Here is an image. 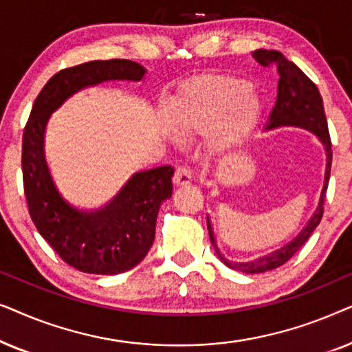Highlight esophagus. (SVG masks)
Masks as SVG:
<instances>
[{"label":"esophagus","mask_w":352,"mask_h":352,"mask_svg":"<svg viewBox=\"0 0 352 352\" xmlns=\"http://www.w3.org/2000/svg\"><path fill=\"white\" fill-rule=\"evenodd\" d=\"M173 182H175L176 186H187V184H190V182H192L190 171L187 170V168H182V166L176 168L175 177H173Z\"/></svg>","instance_id":"obj_1"}]
</instances>
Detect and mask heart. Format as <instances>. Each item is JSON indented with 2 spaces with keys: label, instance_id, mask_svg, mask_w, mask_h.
<instances>
[{
  "label": "heart",
  "instance_id": "obj_1",
  "mask_svg": "<svg viewBox=\"0 0 352 352\" xmlns=\"http://www.w3.org/2000/svg\"><path fill=\"white\" fill-rule=\"evenodd\" d=\"M264 112V99L248 80L228 74L195 76L170 99L163 129L171 141L206 134L218 155L237 151L253 136Z\"/></svg>",
  "mask_w": 352,
  "mask_h": 352
}]
</instances>
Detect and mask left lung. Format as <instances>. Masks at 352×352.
Listing matches in <instances>:
<instances>
[{"label":"left lung","instance_id":"left-lung-1","mask_svg":"<svg viewBox=\"0 0 352 352\" xmlns=\"http://www.w3.org/2000/svg\"><path fill=\"white\" fill-rule=\"evenodd\" d=\"M254 59H256L261 65L274 64L277 67L278 78L277 83V99L274 104V109L271 115H269L264 131H274L278 128H301L306 131H311L314 136L319 139L325 151V176H324V187H322L319 205L309 219V223L305 229L301 230L300 235L290 243L282 247L277 252H272L266 254V256L252 259V261H230L221 253V250L216 243V237L211 228V221L206 216V226H208V234L211 245H213L216 254L223 261L226 266L234 269V271L243 272V274H259L267 272L272 269L280 267L285 264L302 245L309 239V235L314 232V229L319 226L322 214H324V200L325 192L329 187L330 179V170H331V142L329 128H327V118L324 102H322V96L317 89V86L302 74L300 67H296L293 62L287 59L282 52L278 51H267V50H256L252 52Z\"/></svg>","mask_w":352,"mask_h":352}]
</instances>
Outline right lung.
<instances>
[{"instance_id":"add662e5","label":"right lung","mask_w":352,"mask_h":352,"mask_svg":"<svg viewBox=\"0 0 352 352\" xmlns=\"http://www.w3.org/2000/svg\"><path fill=\"white\" fill-rule=\"evenodd\" d=\"M146 69L126 59L91 60L52 76L35 99L23 129L22 175L32 221L43 239L72 267L115 276L146 258L155 239L160 205L173 194V166L134 173L112 201L81 210L57 189L45 153L51 115L72 96L110 81H142Z\"/></svg>"}]
</instances>
